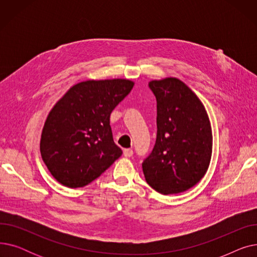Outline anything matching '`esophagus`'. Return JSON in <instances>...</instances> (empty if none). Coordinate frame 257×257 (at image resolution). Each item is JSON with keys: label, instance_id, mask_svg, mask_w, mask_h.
Here are the masks:
<instances>
[{"label": "esophagus", "instance_id": "obj_1", "mask_svg": "<svg viewBox=\"0 0 257 257\" xmlns=\"http://www.w3.org/2000/svg\"><path fill=\"white\" fill-rule=\"evenodd\" d=\"M123 154L125 157H131L133 155V151L131 149H124Z\"/></svg>", "mask_w": 257, "mask_h": 257}]
</instances>
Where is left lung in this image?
<instances>
[{"label":"left lung","mask_w":257,"mask_h":257,"mask_svg":"<svg viewBox=\"0 0 257 257\" xmlns=\"http://www.w3.org/2000/svg\"><path fill=\"white\" fill-rule=\"evenodd\" d=\"M157 101V137L143 163L147 183L164 195L190 190L206 174L212 153V132L205 107L181 80H152Z\"/></svg>","instance_id":"1"}]
</instances>
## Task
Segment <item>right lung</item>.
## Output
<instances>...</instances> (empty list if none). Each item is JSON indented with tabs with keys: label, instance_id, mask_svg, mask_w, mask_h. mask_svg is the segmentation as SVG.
<instances>
[{
	"label": "right lung",
	"instance_id": "right-lung-1",
	"mask_svg": "<svg viewBox=\"0 0 257 257\" xmlns=\"http://www.w3.org/2000/svg\"><path fill=\"white\" fill-rule=\"evenodd\" d=\"M133 85L128 79L82 81L53 106L39 149L45 165L59 183L83 187L121 155L113 142L110 113Z\"/></svg>",
	"mask_w": 257,
	"mask_h": 257
}]
</instances>
